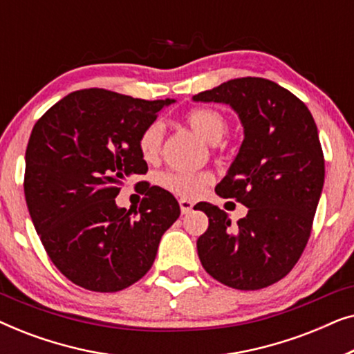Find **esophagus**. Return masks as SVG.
Returning a JSON list of instances; mask_svg holds the SVG:
<instances>
[{"mask_svg": "<svg viewBox=\"0 0 354 354\" xmlns=\"http://www.w3.org/2000/svg\"><path fill=\"white\" fill-rule=\"evenodd\" d=\"M178 205H180L182 214H188V212H192L193 209V203L190 200H180L178 201Z\"/></svg>", "mask_w": 354, "mask_h": 354, "instance_id": "34e87169", "label": "esophagus"}]
</instances>
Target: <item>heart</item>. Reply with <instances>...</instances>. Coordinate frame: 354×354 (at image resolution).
Returning <instances> with one entry per match:
<instances>
[{"mask_svg":"<svg viewBox=\"0 0 354 354\" xmlns=\"http://www.w3.org/2000/svg\"><path fill=\"white\" fill-rule=\"evenodd\" d=\"M185 124L195 132L198 137L205 140V142L216 145L221 142L224 137L229 124H227V118L224 113H221L216 108H195L188 111L185 114ZM162 143V127L159 122H153L147 125L142 130L138 137V151L142 158L147 162L156 161L161 151ZM159 185L164 190L171 192L172 195L187 198V200H193L198 195H201L209 185L211 177L206 172H178V171H167L159 174L158 177Z\"/></svg>","mask_w":354,"mask_h":354,"instance_id":"b5f03b06","label":"heart"}]
</instances>
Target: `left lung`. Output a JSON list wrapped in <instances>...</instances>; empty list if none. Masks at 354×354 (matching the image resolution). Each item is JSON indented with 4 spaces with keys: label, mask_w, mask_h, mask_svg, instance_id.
<instances>
[{
    "label": "left lung",
    "mask_w": 354,
    "mask_h": 354,
    "mask_svg": "<svg viewBox=\"0 0 354 354\" xmlns=\"http://www.w3.org/2000/svg\"><path fill=\"white\" fill-rule=\"evenodd\" d=\"M225 103L239 114L245 138L216 193L234 198L248 214L232 225L209 203L196 241L211 277L236 290H259L283 279L306 248L324 187V153L317 127L301 100L261 77H241L193 96Z\"/></svg>",
    "instance_id": "8db88e82"
}]
</instances>
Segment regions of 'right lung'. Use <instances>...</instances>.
I'll use <instances>...</instances> for the list:
<instances>
[{"label":"right lung","mask_w":354,"mask_h":354,"mask_svg":"<svg viewBox=\"0 0 354 354\" xmlns=\"http://www.w3.org/2000/svg\"><path fill=\"white\" fill-rule=\"evenodd\" d=\"M171 103L86 88L33 125L24 177L28 212L53 264L82 288L111 293L142 279L180 216L176 198L159 187L143 192L138 211L115 205L125 178L148 171L140 133Z\"/></svg>","instance_id":"add662e5"}]
</instances>
